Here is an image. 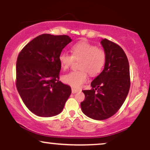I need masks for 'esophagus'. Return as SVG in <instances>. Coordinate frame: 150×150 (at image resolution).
Masks as SVG:
<instances>
[{
  "instance_id": "esophagus-1",
  "label": "esophagus",
  "mask_w": 150,
  "mask_h": 150,
  "mask_svg": "<svg viewBox=\"0 0 150 150\" xmlns=\"http://www.w3.org/2000/svg\"><path fill=\"white\" fill-rule=\"evenodd\" d=\"M77 92H79V89H75V88H72V93H73V94L77 93Z\"/></svg>"
}]
</instances>
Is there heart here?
Wrapping results in <instances>:
<instances>
[{
    "instance_id": "1",
    "label": "heart",
    "mask_w": 150,
    "mask_h": 150,
    "mask_svg": "<svg viewBox=\"0 0 150 150\" xmlns=\"http://www.w3.org/2000/svg\"><path fill=\"white\" fill-rule=\"evenodd\" d=\"M72 55L62 52L59 55L61 68L67 70L74 61L79 62L78 71H73L63 77V81L72 87L78 88L88 79V73L96 76L102 71L106 61V54L101 48L87 41H80L71 48Z\"/></svg>"
}]
</instances>
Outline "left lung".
<instances>
[{"instance_id":"8db88e82","label":"left lung","mask_w":150,"mask_h":150,"mask_svg":"<svg viewBox=\"0 0 150 150\" xmlns=\"http://www.w3.org/2000/svg\"><path fill=\"white\" fill-rule=\"evenodd\" d=\"M106 54L104 69L91 82L92 89L83 90L85 98L81 108L94 120H105L119 110L130 87V68L124 51L116 43L101 40Z\"/></svg>"}]
</instances>
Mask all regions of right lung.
<instances>
[{
    "mask_svg": "<svg viewBox=\"0 0 150 150\" xmlns=\"http://www.w3.org/2000/svg\"><path fill=\"white\" fill-rule=\"evenodd\" d=\"M67 35L43 34L26 45L16 63V87L24 104L38 116L51 117L63 109L71 94L59 81V55L71 42Z\"/></svg>",
    "mask_w": 150,
    "mask_h": 150,
    "instance_id": "add662e5",
    "label": "right lung"
}]
</instances>
